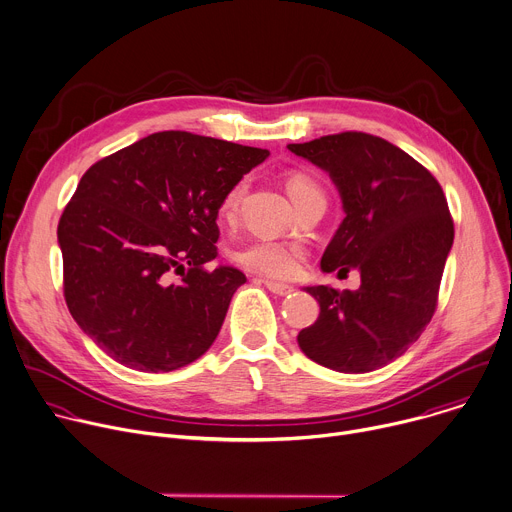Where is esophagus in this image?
<instances>
[{"label": "esophagus", "instance_id": "esophagus-1", "mask_svg": "<svg viewBox=\"0 0 512 512\" xmlns=\"http://www.w3.org/2000/svg\"><path fill=\"white\" fill-rule=\"evenodd\" d=\"M263 283L271 291V294H275V296H287V294H291V291H294V287H291V285L279 283V281H273V279H265Z\"/></svg>", "mask_w": 512, "mask_h": 512}]
</instances>
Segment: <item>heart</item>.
<instances>
[{"mask_svg":"<svg viewBox=\"0 0 512 512\" xmlns=\"http://www.w3.org/2000/svg\"><path fill=\"white\" fill-rule=\"evenodd\" d=\"M247 192V180H239L225 196L221 214L227 221L237 214V208ZM287 192L294 200V204L302 202L310 194H318L320 186L318 182L306 174V172H294L287 176ZM235 259L239 265L245 269L267 275V277H291L294 275L304 259V249L300 245H291L283 241H273V239H257L247 245H243L237 253Z\"/></svg>","mask_w":512,"mask_h":512,"instance_id":"heart-1","label":"heart"}]
</instances>
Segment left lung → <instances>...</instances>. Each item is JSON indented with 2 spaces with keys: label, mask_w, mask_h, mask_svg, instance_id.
Returning <instances> with one entry per match:
<instances>
[{
  "label": "left lung",
  "mask_w": 512,
  "mask_h": 512,
  "mask_svg": "<svg viewBox=\"0 0 512 512\" xmlns=\"http://www.w3.org/2000/svg\"><path fill=\"white\" fill-rule=\"evenodd\" d=\"M287 150L334 182L344 218L320 267L360 273L356 291L308 285L318 320L298 334L302 352L338 373L393 362L429 324L454 223L442 186L409 154L377 135L344 131Z\"/></svg>",
  "instance_id": "1"
}]
</instances>
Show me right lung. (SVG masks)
Instances as JSON below:
<instances>
[{
  "label": "right lung",
  "instance_id": "1",
  "mask_svg": "<svg viewBox=\"0 0 512 512\" xmlns=\"http://www.w3.org/2000/svg\"><path fill=\"white\" fill-rule=\"evenodd\" d=\"M267 158L261 148L160 131L85 172L60 216L58 245L66 306L103 352L141 373H170L212 346L247 281L231 265L206 269L218 255V210Z\"/></svg>",
  "mask_w": 512,
  "mask_h": 512
}]
</instances>
